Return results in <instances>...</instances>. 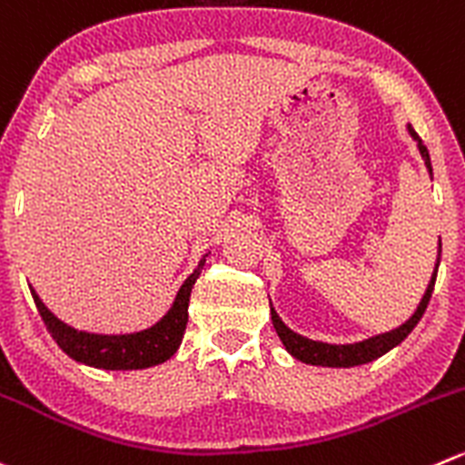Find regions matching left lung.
Wrapping results in <instances>:
<instances>
[{"instance_id": "obj_1", "label": "left lung", "mask_w": 465, "mask_h": 465, "mask_svg": "<svg viewBox=\"0 0 465 465\" xmlns=\"http://www.w3.org/2000/svg\"><path fill=\"white\" fill-rule=\"evenodd\" d=\"M409 134H411L413 141L418 143V150H420L422 161H425L427 170L431 174V161H430V152L427 147L422 145L420 136L413 132V127L409 124ZM439 261H440V241H439ZM439 261H436L434 274L430 279V286H427L425 295H422L420 304H418L416 313L407 320L404 324H400L398 329H391L386 333H377V336L366 338V341L359 342H347V345H331V342H322V341H311V338L302 336V333H295L292 329H288L283 324V320L279 318L277 311L272 309L270 304V315H272V324L277 329V336L282 338L283 347L288 350V354L297 359L302 363H309V366H322V368H354V366H363V363H371L375 359H380L381 354H386L389 350H393L395 345L404 341L409 333L413 331L418 322H420L422 313H425L427 304H430L431 291H434L436 283V272H439Z\"/></svg>"}]
</instances>
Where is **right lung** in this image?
Masks as SVG:
<instances>
[{"label":"right lung","instance_id":"add662e5","mask_svg":"<svg viewBox=\"0 0 465 465\" xmlns=\"http://www.w3.org/2000/svg\"><path fill=\"white\" fill-rule=\"evenodd\" d=\"M204 259L197 263L191 277L182 283L177 297L168 313L152 327L134 333H90L79 331L70 327L63 320H58L38 292L31 288L35 306H38L40 318L47 324L49 333L58 342L63 352L74 361L85 363V366L102 368V371H143V368L159 366L168 361L182 345L183 331L188 322V302H191V291L204 268Z\"/></svg>","mask_w":465,"mask_h":465}]
</instances>
